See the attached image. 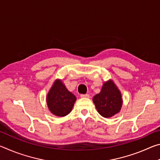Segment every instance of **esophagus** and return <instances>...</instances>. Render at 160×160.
<instances>
[{
  "label": "esophagus",
  "mask_w": 160,
  "mask_h": 160,
  "mask_svg": "<svg viewBox=\"0 0 160 160\" xmlns=\"http://www.w3.org/2000/svg\"><path fill=\"white\" fill-rule=\"evenodd\" d=\"M80 97H82V98H89V97H90V94H81Z\"/></svg>",
  "instance_id": "1"
}]
</instances>
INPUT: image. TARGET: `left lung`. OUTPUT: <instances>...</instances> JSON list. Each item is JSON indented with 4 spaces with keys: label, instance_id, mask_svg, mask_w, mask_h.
<instances>
[{
    "label": "left lung",
    "instance_id": "obj_1",
    "mask_svg": "<svg viewBox=\"0 0 160 160\" xmlns=\"http://www.w3.org/2000/svg\"><path fill=\"white\" fill-rule=\"evenodd\" d=\"M97 112L104 118H109L120 112L122 107L121 92L112 80L104 82L102 90L93 97Z\"/></svg>",
    "mask_w": 160,
    "mask_h": 160
}]
</instances>
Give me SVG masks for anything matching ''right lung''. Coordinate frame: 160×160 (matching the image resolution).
Instances as JSON below:
<instances>
[{"mask_svg": "<svg viewBox=\"0 0 160 160\" xmlns=\"http://www.w3.org/2000/svg\"><path fill=\"white\" fill-rule=\"evenodd\" d=\"M76 101L73 94L67 90L61 80H56L47 94L48 109L53 115L65 116L70 113Z\"/></svg>", "mask_w": 160, "mask_h": 160, "instance_id": "obj_1", "label": "right lung"}]
</instances>
